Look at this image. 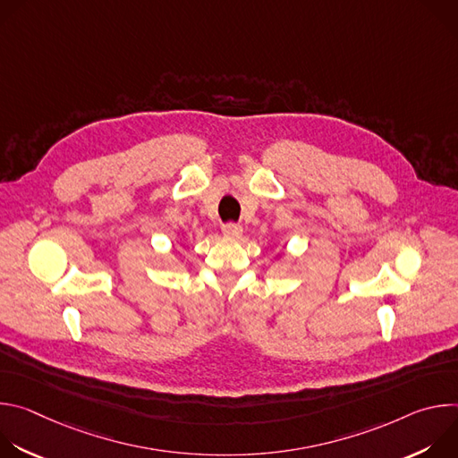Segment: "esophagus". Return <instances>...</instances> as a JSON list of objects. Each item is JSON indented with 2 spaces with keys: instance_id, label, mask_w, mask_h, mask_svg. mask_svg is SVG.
Wrapping results in <instances>:
<instances>
[{
  "instance_id": "1",
  "label": "esophagus",
  "mask_w": 458,
  "mask_h": 458,
  "mask_svg": "<svg viewBox=\"0 0 458 458\" xmlns=\"http://www.w3.org/2000/svg\"><path fill=\"white\" fill-rule=\"evenodd\" d=\"M223 233H225L226 237H241L242 228H241V225H237V223H226V225L223 226Z\"/></svg>"
}]
</instances>
